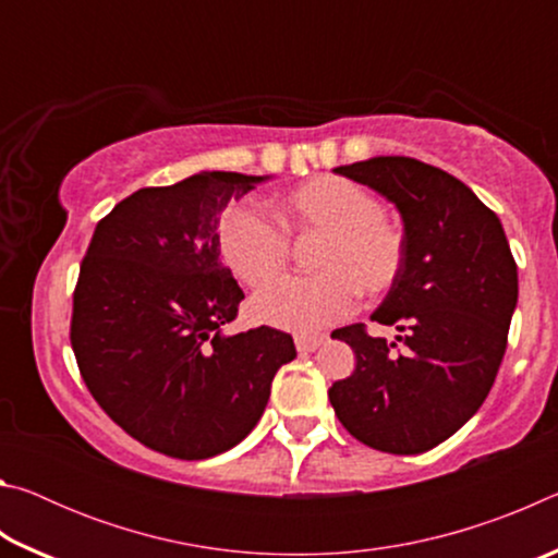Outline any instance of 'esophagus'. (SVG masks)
Segmentation results:
<instances>
[{
    "label": "esophagus",
    "instance_id": "1",
    "mask_svg": "<svg viewBox=\"0 0 558 558\" xmlns=\"http://www.w3.org/2000/svg\"><path fill=\"white\" fill-rule=\"evenodd\" d=\"M325 335H298L295 337V347L300 354H307V352H315V349L325 342Z\"/></svg>",
    "mask_w": 558,
    "mask_h": 558
}]
</instances>
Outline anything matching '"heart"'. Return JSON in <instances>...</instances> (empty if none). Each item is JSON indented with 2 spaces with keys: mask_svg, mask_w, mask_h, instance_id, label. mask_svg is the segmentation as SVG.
<instances>
[{
  "mask_svg": "<svg viewBox=\"0 0 558 558\" xmlns=\"http://www.w3.org/2000/svg\"><path fill=\"white\" fill-rule=\"evenodd\" d=\"M279 226L253 206H235L221 219L223 263L248 288H263L286 270L288 233H319L310 278L280 280L251 302L256 319L290 332H313L349 315L356 290L386 295L405 266V235L384 216L369 189L347 177L307 179L276 204Z\"/></svg>",
  "mask_w": 558,
  "mask_h": 558,
  "instance_id": "heart-1",
  "label": "heart"
}]
</instances>
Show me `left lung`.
I'll list each match as a JSON object with an SVG mask.
<instances>
[{
	"label": "left lung",
	"mask_w": 558,
	"mask_h": 558,
	"mask_svg": "<svg viewBox=\"0 0 558 558\" xmlns=\"http://www.w3.org/2000/svg\"><path fill=\"white\" fill-rule=\"evenodd\" d=\"M337 174L366 184L401 214L405 266L372 319L335 329L356 369L329 389L342 426L393 456L436 448L477 413L493 389L517 307V263L497 214L448 172L411 157H372Z\"/></svg>",
	"instance_id": "8db88e82"
}]
</instances>
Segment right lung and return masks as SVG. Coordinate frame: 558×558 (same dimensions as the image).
I'll return each mask as SVG.
<instances>
[{"label": "right lung", "instance_id": "right-lung-1", "mask_svg": "<svg viewBox=\"0 0 558 558\" xmlns=\"http://www.w3.org/2000/svg\"><path fill=\"white\" fill-rule=\"evenodd\" d=\"M266 179L199 172L137 189L98 221L81 263L71 347L83 381L122 430L169 458L239 446L298 356L266 325L223 335L243 290L221 263L219 216Z\"/></svg>", "mask_w": 558, "mask_h": 558}]
</instances>
